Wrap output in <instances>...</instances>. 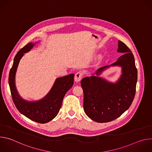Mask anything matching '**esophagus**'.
Here are the masks:
<instances>
[{
	"label": "esophagus",
	"instance_id": "esophagus-1",
	"mask_svg": "<svg viewBox=\"0 0 152 152\" xmlns=\"http://www.w3.org/2000/svg\"><path fill=\"white\" fill-rule=\"evenodd\" d=\"M82 76H83V74L80 72H77L76 73L75 75V80L76 82H79L82 78Z\"/></svg>",
	"mask_w": 152,
	"mask_h": 152
}]
</instances>
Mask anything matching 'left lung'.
Masks as SVG:
<instances>
[{"instance_id":"left-lung-1","label":"left lung","mask_w":152,"mask_h":152,"mask_svg":"<svg viewBox=\"0 0 152 152\" xmlns=\"http://www.w3.org/2000/svg\"><path fill=\"white\" fill-rule=\"evenodd\" d=\"M118 52L123 53L117 61L109 66L99 69V75L110 66H120L122 75L115 83L101 77H85L80 82L83 91V110L91 120L98 123L110 122L119 117L131 105L136 92L137 69L133 53L121 41Z\"/></svg>"}]
</instances>
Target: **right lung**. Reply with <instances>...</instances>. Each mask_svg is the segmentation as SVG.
Wrapping results in <instances>:
<instances>
[{
    "label": "right lung",
    "mask_w": 152,
    "mask_h": 152,
    "mask_svg": "<svg viewBox=\"0 0 152 152\" xmlns=\"http://www.w3.org/2000/svg\"><path fill=\"white\" fill-rule=\"evenodd\" d=\"M34 46V44L29 42L17 52L10 72L8 82L13 102L18 111L32 121L46 123L58 114L65 94L73 85L75 75L70 74L56 79L50 92L39 101L30 102L21 99L15 86V75L20 59Z\"/></svg>",
    "instance_id": "1"
}]
</instances>
